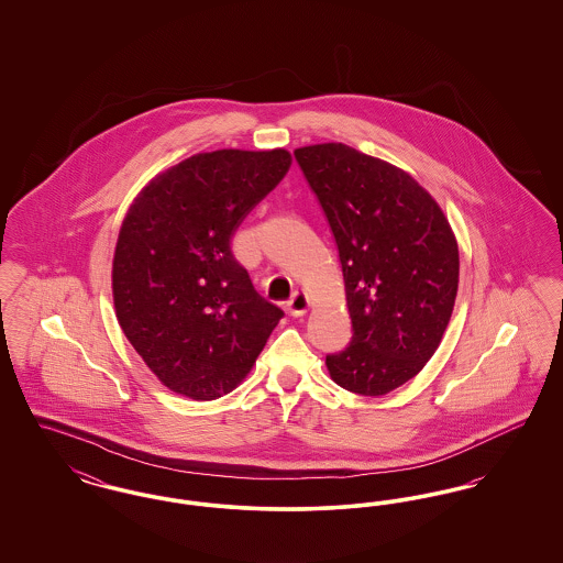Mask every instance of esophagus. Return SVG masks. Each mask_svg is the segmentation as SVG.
Instances as JSON below:
<instances>
[{
    "label": "esophagus",
    "instance_id": "esophagus-1",
    "mask_svg": "<svg viewBox=\"0 0 563 563\" xmlns=\"http://www.w3.org/2000/svg\"><path fill=\"white\" fill-rule=\"evenodd\" d=\"M308 306H310V301H308V297L303 294H294V297L287 301V310L291 312V317H303L306 312H308Z\"/></svg>",
    "mask_w": 563,
    "mask_h": 563
}]
</instances>
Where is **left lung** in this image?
Segmentation results:
<instances>
[{"label": "left lung", "instance_id": "obj_1", "mask_svg": "<svg viewBox=\"0 0 563 563\" xmlns=\"http://www.w3.org/2000/svg\"><path fill=\"white\" fill-rule=\"evenodd\" d=\"M338 244L352 338L327 354L335 384L382 397L418 374L452 319L457 244L439 205L405 170L344 143L295 150Z\"/></svg>", "mask_w": 563, "mask_h": 563}]
</instances>
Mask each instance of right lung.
I'll use <instances>...</instances> for the list:
<instances>
[{
	"label": "right lung",
	"instance_id": "1",
	"mask_svg": "<svg viewBox=\"0 0 563 563\" xmlns=\"http://www.w3.org/2000/svg\"><path fill=\"white\" fill-rule=\"evenodd\" d=\"M291 166L285 150L198 154L150 181L113 255L118 322L173 393H230L285 312L255 291L232 236Z\"/></svg>",
	"mask_w": 563,
	"mask_h": 563
}]
</instances>
